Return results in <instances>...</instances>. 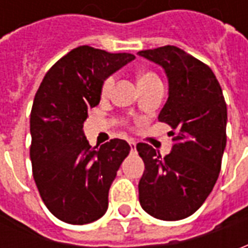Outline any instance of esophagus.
Segmentation results:
<instances>
[{
    "mask_svg": "<svg viewBox=\"0 0 248 248\" xmlns=\"http://www.w3.org/2000/svg\"><path fill=\"white\" fill-rule=\"evenodd\" d=\"M129 145H130V149H131V151H133V153H135V150H137V142L133 140H130Z\"/></svg>",
    "mask_w": 248,
    "mask_h": 248,
    "instance_id": "esophagus-1",
    "label": "esophagus"
}]
</instances>
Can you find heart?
<instances>
[{"label": "heart", "instance_id": "heart-1", "mask_svg": "<svg viewBox=\"0 0 248 248\" xmlns=\"http://www.w3.org/2000/svg\"><path fill=\"white\" fill-rule=\"evenodd\" d=\"M159 78L156 77V74L154 73H151V71H145V73H142L140 76V83H145V82H150V81H158ZM114 82H115V78L114 76L108 77L102 83V95H108L111 90H113L114 87Z\"/></svg>", "mask_w": 248, "mask_h": 248}]
</instances>
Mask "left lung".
Here are the masks:
<instances>
[{
  "instance_id": "obj_1",
  "label": "left lung",
  "mask_w": 248,
  "mask_h": 248,
  "mask_svg": "<svg viewBox=\"0 0 248 248\" xmlns=\"http://www.w3.org/2000/svg\"><path fill=\"white\" fill-rule=\"evenodd\" d=\"M138 54L165 69L169 98L158 119L175 130L174 146L165 156L147 143L137 145L145 162L140 203L154 218L179 220L202 206L218 179L227 106L213 70L182 49L167 45Z\"/></svg>"
}]
</instances>
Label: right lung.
I'll return each instance as SVG.
<instances>
[{
  "label": "right lung",
  "instance_id": "obj_1",
  "mask_svg": "<svg viewBox=\"0 0 248 248\" xmlns=\"http://www.w3.org/2000/svg\"><path fill=\"white\" fill-rule=\"evenodd\" d=\"M135 57L83 45L51 66L30 114V159L42 201L56 218L86 224L106 213L108 190L130 146L114 138L99 149L83 133L103 81Z\"/></svg>",
  "mask_w": 248,
  "mask_h": 248
}]
</instances>
